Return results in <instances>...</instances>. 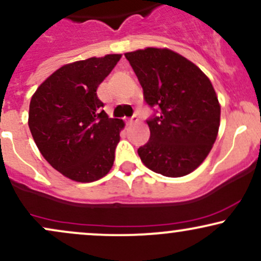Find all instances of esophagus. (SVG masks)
Here are the masks:
<instances>
[{
    "label": "esophagus",
    "instance_id": "obj_1",
    "mask_svg": "<svg viewBox=\"0 0 261 261\" xmlns=\"http://www.w3.org/2000/svg\"><path fill=\"white\" fill-rule=\"evenodd\" d=\"M137 122H139V119H137V116H133V118L128 120V125H130V126H133V125L137 124Z\"/></svg>",
    "mask_w": 261,
    "mask_h": 261
}]
</instances>
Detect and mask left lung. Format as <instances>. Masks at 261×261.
<instances>
[{
	"instance_id": "8db88e82",
	"label": "left lung",
	"mask_w": 261,
	"mask_h": 261,
	"mask_svg": "<svg viewBox=\"0 0 261 261\" xmlns=\"http://www.w3.org/2000/svg\"><path fill=\"white\" fill-rule=\"evenodd\" d=\"M143 97L160 115L147 121L151 136L137 149L142 163L170 178L190 174L217 139L221 106L211 81L197 66L167 47L125 54Z\"/></svg>"
}]
</instances>
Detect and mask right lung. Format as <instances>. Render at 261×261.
Segmentation results:
<instances>
[{
	"mask_svg": "<svg viewBox=\"0 0 261 261\" xmlns=\"http://www.w3.org/2000/svg\"><path fill=\"white\" fill-rule=\"evenodd\" d=\"M120 59L109 54L66 64L33 94L28 125L35 145L71 180L95 181L112 169L125 122L100 109L97 89Z\"/></svg>",
	"mask_w": 261,
	"mask_h": 261,
	"instance_id": "obj_1",
	"label": "right lung"
}]
</instances>
